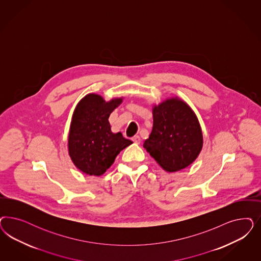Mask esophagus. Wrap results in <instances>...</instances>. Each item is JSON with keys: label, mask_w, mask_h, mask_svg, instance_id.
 <instances>
[{"label": "esophagus", "mask_w": 261, "mask_h": 261, "mask_svg": "<svg viewBox=\"0 0 261 261\" xmlns=\"http://www.w3.org/2000/svg\"><path fill=\"white\" fill-rule=\"evenodd\" d=\"M133 141H134L135 144L140 143V141H141V139H140V136H139V135H135V136L133 137Z\"/></svg>", "instance_id": "obj_1"}]
</instances>
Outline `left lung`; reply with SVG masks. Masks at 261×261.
Masks as SVG:
<instances>
[{
    "label": "left lung",
    "instance_id": "8db88e82",
    "mask_svg": "<svg viewBox=\"0 0 261 261\" xmlns=\"http://www.w3.org/2000/svg\"><path fill=\"white\" fill-rule=\"evenodd\" d=\"M153 125L144 148L164 170L176 172L197 159L202 147L198 119L185 101L171 99L152 110Z\"/></svg>",
    "mask_w": 261,
    "mask_h": 261
}]
</instances>
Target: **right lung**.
Returning a JSON list of instances; mask_svg holds the SVG:
<instances>
[{"mask_svg": "<svg viewBox=\"0 0 261 261\" xmlns=\"http://www.w3.org/2000/svg\"><path fill=\"white\" fill-rule=\"evenodd\" d=\"M121 101L115 99L107 102L101 96L89 94L76 106L69 135V153L76 167L87 175H102L118 153L133 143L110 128V113Z\"/></svg>", "mask_w": 261, "mask_h": 261, "instance_id": "right-lung-1", "label": "right lung"}]
</instances>
